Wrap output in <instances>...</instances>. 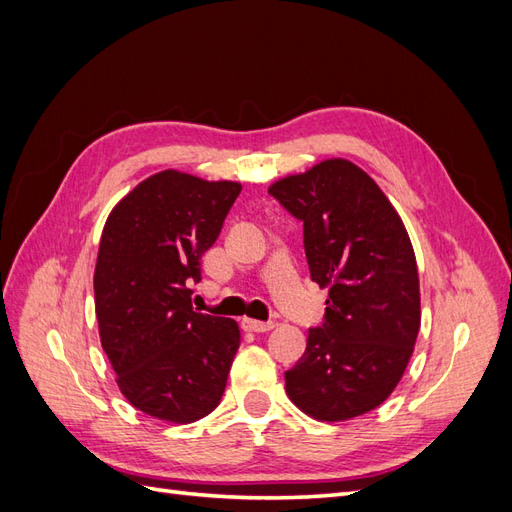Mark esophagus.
Wrapping results in <instances>:
<instances>
[{
	"mask_svg": "<svg viewBox=\"0 0 512 512\" xmlns=\"http://www.w3.org/2000/svg\"><path fill=\"white\" fill-rule=\"evenodd\" d=\"M275 327V322H260V320H250V318H245L243 320V329L245 331H252V333H267V331H271Z\"/></svg>",
	"mask_w": 512,
	"mask_h": 512,
	"instance_id": "esophagus-1",
	"label": "esophagus"
}]
</instances>
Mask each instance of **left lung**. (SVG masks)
<instances>
[{
  "mask_svg": "<svg viewBox=\"0 0 512 512\" xmlns=\"http://www.w3.org/2000/svg\"><path fill=\"white\" fill-rule=\"evenodd\" d=\"M269 194L303 224L309 275L329 288L320 327L286 371V393L318 421L374 410L404 376L421 327L404 222L374 179L339 158L280 179Z\"/></svg>",
  "mask_w": 512,
  "mask_h": 512,
  "instance_id": "8db88e82",
  "label": "left lung"
}]
</instances>
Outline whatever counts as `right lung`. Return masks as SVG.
I'll return each instance as SVG.
<instances>
[{
  "label": "right lung",
  "instance_id": "right-lung-1",
  "mask_svg": "<svg viewBox=\"0 0 512 512\" xmlns=\"http://www.w3.org/2000/svg\"><path fill=\"white\" fill-rule=\"evenodd\" d=\"M239 192L232 181L162 170L104 224L94 275L102 348L121 393L160 421H198L224 395L239 324L200 314L190 284Z\"/></svg>",
  "mask_w": 512,
  "mask_h": 512
}]
</instances>
